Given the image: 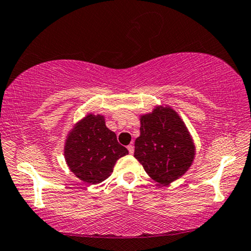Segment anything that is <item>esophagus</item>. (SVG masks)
I'll use <instances>...</instances> for the list:
<instances>
[{
	"label": "esophagus",
	"instance_id": "obj_1",
	"mask_svg": "<svg viewBox=\"0 0 251 251\" xmlns=\"http://www.w3.org/2000/svg\"><path fill=\"white\" fill-rule=\"evenodd\" d=\"M127 149H128V151H129V153H130V154H133V153H134V146H132V144H129V146L127 147Z\"/></svg>",
	"mask_w": 251,
	"mask_h": 251
}]
</instances>
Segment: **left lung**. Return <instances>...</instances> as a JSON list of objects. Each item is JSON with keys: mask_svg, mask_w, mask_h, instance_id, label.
Listing matches in <instances>:
<instances>
[{"mask_svg": "<svg viewBox=\"0 0 251 251\" xmlns=\"http://www.w3.org/2000/svg\"><path fill=\"white\" fill-rule=\"evenodd\" d=\"M140 122L134 157L147 174L162 185L184 175L195 159L196 147L177 112L169 105H157L140 116Z\"/></svg>", "mask_w": 251, "mask_h": 251, "instance_id": "1", "label": "left lung"}]
</instances>
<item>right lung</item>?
Returning a JSON list of instances; mask_svg holds the SVG:
<instances>
[{
    "mask_svg": "<svg viewBox=\"0 0 251 251\" xmlns=\"http://www.w3.org/2000/svg\"><path fill=\"white\" fill-rule=\"evenodd\" d=\"M65 159L76 177L98 184L111 175L119 158L128 150L121 146L116 134L105 126L104 116L86 115L67 134Z\"/></svg>",
    "mask_w": 251,
    "mask_h": 251,
    "instance_id": "1",
    "label": "right lung"
}]
</instances>
